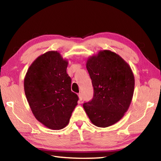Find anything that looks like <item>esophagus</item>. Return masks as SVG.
Instances as JSON below:
<instances>
[{
	"label": "esophagus",
	"instance_id": "1",
	"mask_svg": "<svg viewBox=\"0 0 161 161\" xmlns=\"http://www.w3.org/2000/svg\"><path fill=\"white\" fill-rule=\"evenodd\" d=\"M78 97H79V99H80V101H81V100H82V99H83V96H82V94H81V93H79V94H78Z\"/></svg>",
	"mask_w": 161,
	"mask_h": 161
}]
</instances>
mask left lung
Instances as JSON below:
<instances>
[{
  "label": "left lung",
  "instance_id": "1",
  "mask_svg": "<svg viewBox=\"0 0 161 161\" xmlns=\"http://www.w3.org/2000/svg\"><path fill=\"white\" fill-rule=\"evenodd\" d=\"M86 69L94 95L83 107L93 124L106 128L118 122L128 110L134 94L133 73L124 59L109 50L90 57Z\"/></svg>",
  "mask_w": 161,
  "mask_h": 161
}]
</instances>
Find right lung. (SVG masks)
<instances>
[{"mask_svg":"<svg viewBox=\"0 0 161 161\" xmlns=\"http://www.w3.org/2000/svg\"><path fill=\"white\" fill-rule=\"evenodd\" d=\"M67 66L60 53L48 51L31 64L25 77V93L33 115L51 130L68 125L79 99L71 91Z\"/></svg>","mask_w":161,"mask_h":161,"instance_id":"obj_1","label":"right lung"}]
</instances>
